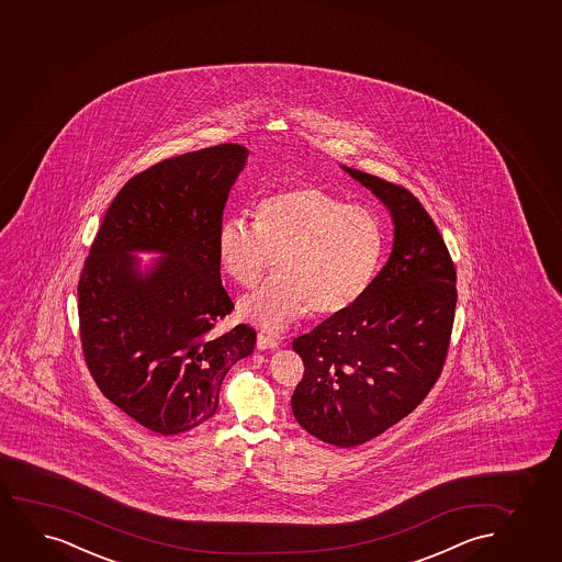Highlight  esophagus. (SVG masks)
<instances>
[{
  "instance_id": "34e87169",
  "label": "esophagus",
  "mask_w": 562,
  "mask_h": 562,
  "mask_svg": "<svg viewBox=\"0 0 562 562\" xmlns=\"http://www.w3.org/2000/svg\"><path fill=\"white\" fill-rule=\"evenodd\" d=\"M257 350H274V348H278V340L274 339V337H271V335H267V333H259L257 335V342H256Z\"/></svg>"
}]
</instances>
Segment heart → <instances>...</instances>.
Instances as JSON below:
<instances>
[{
    "mask_svg": "<svg viewBox=\"0 0 562 562\" xmlns=\"http://www.w3.org/2000/svg\"><path fill=\"white\" fill-rule=\"evenodd\" d=\"M384 256L376 214L305 186L257 204L256 223L229 217L217 233V257L236 284L254 288L277 259L278 277L238 301V314L282 331L312 312L350 311L373 284Z\"/></svg>",
    "mask_w": 562,
    "mask_h": 562,
    "instance_id": "heart-1",
    "label": "heart"
}]
</instances>
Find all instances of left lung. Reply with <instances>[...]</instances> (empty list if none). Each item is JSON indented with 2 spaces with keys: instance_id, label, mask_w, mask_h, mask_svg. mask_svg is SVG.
<instances>
[{
  "instance_id": "1",
  "label": "left lung",
  "mask_w": 562,
  "mask_h": 562,
  "mask_svg": "<svg viewBox=\"0 0 562 562\" xmlns=\"http://www.w3.org/2000/svg\"><path fill=\"white\" fill-rule=\"evenodd\" d=\"M394 223L389 261L350 311L293 340L305 374L291 409L311 436L356 447L418 407L443 369L457 271L436 223L407 189L340 167Z\"/></svg>"
}]
</instances>
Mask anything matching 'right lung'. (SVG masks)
Here are the masks:
<instances>
[{"label": "right lung", "mask_w": 562, "mask_h": 562, "mask_svg": "<svg viewBox=\"0 0 562 562\" xmlns=\"http://www.w3.org/2000/svg\"><path fill=\"white\" fill-rule=\"evenodd\" d=\"M248 153L206 147L126 181L79 278L81 342L98 389L160 436L214 416L225 374L256 347L244 324L214 331L235 308L220 277L217 233ZM138 252L160 257L144 266Z\"/></svg>", "instance_id": "obj_1"}]
</instances>
